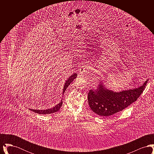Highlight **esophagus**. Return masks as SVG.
<instances>
[{
  "label": "esophagus",
  "mask_w": 154,
  "mask_h": 154,
  "mask_svg": "<svg viewBox=\"0 0 154 154\" xmlns=\"http://www.w3.org/2000/svg\"><path fill=\"white\" fill-rule=\"evenodd\" d=\"M79 73L81 75H84V74H87L88 73V71L87 70V69L85 67H81L80 69V72Z\"/></svg>",
  "instance_id": "obj_1"
}]
</instances>
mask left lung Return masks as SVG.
<instances>
[{"label":"left lung","instance_id":"left-lung-1","mask_svg":"<svg viewBox=\"0 0 154 154\" xmlns=\"http://www.w3.org/2000/svg\"><path fill=\"white\" fill-rule=\"evenodd\" d=\"M148 79L141 86L115 92L107 88L103 80L95 89L88 93V104L95 113L102 117H109L124 110L136 101L143 92Z\"/></svg>","mask_w":154,"mask_h":154}]
</instances>
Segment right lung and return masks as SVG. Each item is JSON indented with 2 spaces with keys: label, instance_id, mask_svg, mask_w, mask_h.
I'll return each mask as SVG.
<instances>
[{
  "label": "right lung",
  "instance_id": "right-lung-1",
  "mask_svg": "<svg viewBox=\"0 0 154 154\" xmlns=\"http://www.w3.org/2000/svg\"><path fill=\"white\" fill-rule=\"evenodd\" d=\"M77 76V74L75 73H74L72 74L68 79L67 80H66L65 84H64V86L63 88V95L64 94L65 91L66 90L67 88L69 87V85L72 82V81L76 79ZM62 100H61L60 102L58 104H57V105H55V106H54L53 107L50 108V109H45V110H37V109H29L30 110L36 112L37 114H52L54 112H55L57 111H58L59 109H60V107H62V103H63Z\"/></svg>",
  "mask_w": 154,
  "mask_h": 154
}]
</instances>
